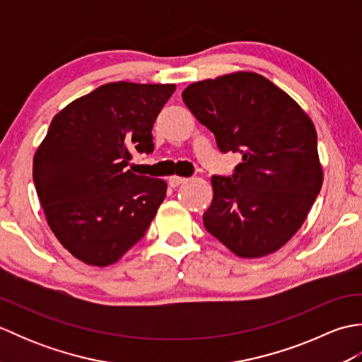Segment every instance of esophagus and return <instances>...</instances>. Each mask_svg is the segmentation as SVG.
<instances>
[{
  "label": "esophagus",
  "mask_w": 362,
  "mask_h": 362,
  "mask_svg": "<svg viewBox=\"0 0 362 362\" xmlns=\"http://www.w3.org/2000/svg\"><path fill=\"white\" fill-rule=\"evenodd\" d=\"M185 182H188L187 177H179V175H173V177H169V180H168L169 187H173V188L179 187V185H182V183H185Z\"/></svg>",
  "instance_id": "esophagus-1"
}]
</instances>
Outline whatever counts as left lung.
I'll list each match as a JSON object with an SVG mask.
<instances>
[{
    "instance_id": "left-lung-1",
    "label": "left lung",
    "mask_w": 362,
    "mask_h": 362,
    "mask_svg": "<svg viewBox=\"0 0 362 362\" xmlns=\"http://www.w3.org/2000/svg\"><path fill=\"white\" fill-rule=\"evenodd\" d=\"M182 98L222 153L243 156L232 175L211 177L206 232L241 258L279 250L303 224L324 180L313 121L257 73L194 82Z\"/></svg>"
}]
</instances>
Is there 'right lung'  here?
I'll use <instances>...</instances> for the list:
<instances>
[{
	"label": "right lung",
	"mask_w": 362,
	"mask_h": 362,
	"mask_svg": "<svg viewBox=\"0 0 362 362\" xmlns=\"http://www.w3.org/2000/svg\"><path fill=\"white\" fill-rule=\"evenodd\" d=\"M174 83L113 82L52 118L33 177L54 235L91 266H109L144 236L166 182L126 169L132 152L153 151L152 126Z\"/></svg>",
	"instance_id": "add662e5"
}]
</instances>
